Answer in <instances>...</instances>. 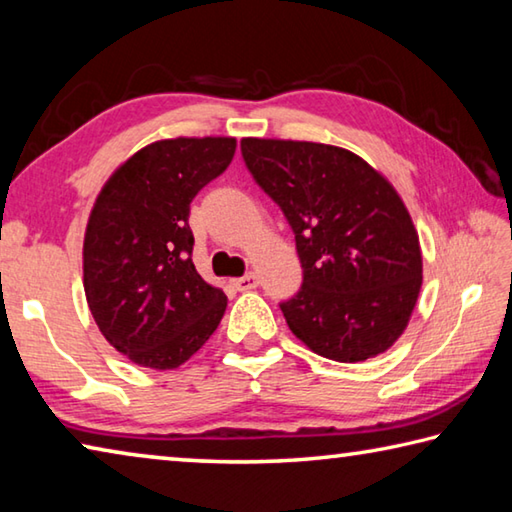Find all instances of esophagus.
I'll return each instance as SVG.
<instances>
[{
	"label": "esophagus",
	"instance_id": "1",
	"mask_svg": "<svg viewBox=\"0 0 512 512\" xmlns=\"http://www.w3.org/2000/svg\"><path fill=\"white\" fill-rule=\"evenodd\" d=\"M232 284H235L237 291H250V289L257 287L259 280H257V275L248 273V275H244V277H239V280H235Z\"/></svg>",
	"mask_w": 512,
	"mask_h": 512
}]
</instances>
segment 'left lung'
Listing matches in <instances>:
<instances>
[{
  "mask_svg": "<svg viewBox=\"0 0 512 512\" xmlns=\"http://www.w3.org/2000/svg\"><path fill=\"white\" fill-rule=\"evenodd\" d=\"M241 155L296 235L302 287L280 302L291 332L341 363L386 352L422 287L418 232L393 185L329 144L246 137Z\"/></svg>",
  "mask_w": 512,
  "mask_h": 512,
  "instance_id": "obj_1",
  "label": "left lung"
}]
</instances>
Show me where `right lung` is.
<instances>
[{"instance_id":"1","label":"right lung","mask_w":512,"mask_h":512,"mask_svg":"<svg viewBox=\"0 0 512 512\" xmlns=\"http://www.w3.org/2000/svg\"><path fill=\"white\" fill-rule=\"evenodd\" d=\"M235 149V137L153 142L112 173L92 207L85 298L106 341L137 366L178 368L221 323L228 298L192 262L189 205Z\"/></svg>"}]
</instances>
